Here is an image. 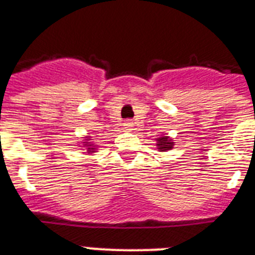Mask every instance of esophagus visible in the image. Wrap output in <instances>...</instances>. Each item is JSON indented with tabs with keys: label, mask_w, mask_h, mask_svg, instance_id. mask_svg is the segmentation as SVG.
Here are the masks:
<instances>
[{
	"label": "esophagus",
	"mask_w": 255,
	"mask_h": 255,
	"mask_svg": "<svg viewBox=\"0 0 255 255\" xmlns=\"http://www.w3.org/2000/svg\"><path fill=\"white\" fill-rule=\"evenodd\" d=\"M123 128H124V131H132L133 123H132L131 120H126V122L123 123Z\"/></svg>",
	"instance_id": "esophagus-1"
}]
</instances>
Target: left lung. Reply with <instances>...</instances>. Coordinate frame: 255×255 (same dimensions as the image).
Returning a JSON list of instances; mask_svg holds the SVG:
<instances>
[{"mask_svg": "<svg viewBox=\"0 0 255 255\" xmlns=\"http://www.w3.org/2000/svg\"><path fill=\"white\" fill-rule=\"evenodd\" d=\"M156 145H157V149H159L160 152H167L173 148L174 141H173V139L170 137V136L163 133V135L160 136V137H157V139H156Z\"/></svg>", "mask_w": 255, "mask_h": 255, "instance_id": "1", "label": "left lung"}]
</instances>
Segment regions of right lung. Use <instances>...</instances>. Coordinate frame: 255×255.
<instances>
[{"label":"right lung","instance_id":"1","mask_svg":"<svg viewBox=\"0 0 255 255\" xmlns=\"http://www.w3.org/2000/svg\"><path fill=\"white\" fill-rule=\"evenodd\" d=\"M79 144H82L81 147L86 148L85 153H88V155H90V153L98 152L96 151V149H98V148H96V144L92 143L91 136H86V137H83V139H82V141H79Z\"/></svg>","mask_w":255,"mask_h":255}]
</instances>
